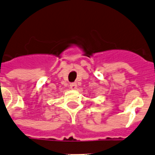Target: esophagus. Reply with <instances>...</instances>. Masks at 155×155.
I'll return each mask as SVG.
<instances>
[{"label":"esophagus","mask_w":155,"mask_h":155,"mask_svg":"<svg viewBox=\"0 0 155 155\" xmlns=\"http://www.w3.org/2000/svg\"><path fill=\"white\" fill-rule=\"evenodd\" d=\"M69 86H70V88L72 90H75V89H76V87H77V85H76V83H70Z\"/></svg>","instance_id":"34e87169"}]
</instances>
